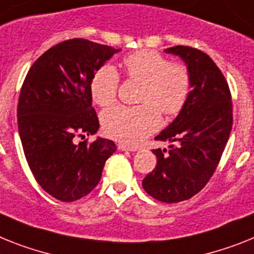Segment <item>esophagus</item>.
<instances>
[{"label":"esophagus","instance_id":"1","mask_svg":"<svg viewBox=\"0 0 254 254\" xmlns=\"http://www.w3.org/2000/svg\"><path fill=\"white\" fill-rule=\"evenodd\" d=\"M119 148H120L121 151H137L138 150L137 146H129V144H124V143L119 144Z\"/></svg>","mask_w":254,"mask_h":254}]
</instances>
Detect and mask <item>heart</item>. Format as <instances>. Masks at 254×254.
Segmentation results:
<instances>
[{"label":"heart","mask_w":254,"mask_h":254,"mask_svg":"<svg viewBox=\"0 0 254 254\" xmlns=\"http://www.w3.org/2000/svg\"><path fill=\"white\" fill-rule=\"evenodd\" d=\"M125 77L139 82L135 107L116 106L104 111L102 127L106 134L125 143H137L160 127V112L176 116L189 101L192 80L189 68L153 50H139L123 61ZM120 76L111 65H103L90 81L91 97L102 107L114 104L119 94Z\"/></svg>","instance_id":"obj_1"}]
</instances>
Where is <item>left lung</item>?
Listing matches in <instances>:
<instances>
[{"label": "left lung", "instance_id": "1", "mask_svg": "<svg viewBox=\"0 0 254 254\" xmlns=\"http://www.w3.org/2000/svg\"><path fill=\"white\" fill-rule=\"evenodd\" d=\"M185 61L192 80L186 106L155 137L172 142L153 150L157 164L142 186L153 199L180 203L201 191L218 165L232 127V102L225 76L209 55L190 46L168 48Z\"/></svg>", "mask_w": 254, "mask_h": 254}]
</instances>
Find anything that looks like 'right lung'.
Wrapping results in <instances>:
<instances>
[{"label":"right lung","mask_w":254,"mask_h":254,"mask_svg":"<svg viewBox=\"0 0 254 254\" xmlns=\"http://www.w3.org/2000/svg\"><path fill=\"white\" fill-rule=\"evenodd\" d=\"M119 51L84 38L65 40L45 51L24 78L18 102L23 151L38 185L61 201L90 193L116 151L110 139L77 143V138L97 133L90 81Z\"/></svg>","instance_id":"add662e5"}]
</instances>
